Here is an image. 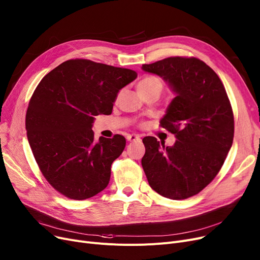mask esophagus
I'll return each mask as SVG.
<instances>
[{
	"mask_svg": "<svg viewBox=\"0 0 260 260\" xmlns=\"http://www.w3.org/2000/svg\"><path fill=\"white\" fill-rule=\"evenodd\" d=\"M127 140L129 142H140L141 138L139 137V135H137V134H129L128 137H127Z\"/></svg>",
	"mask_w": 260,
	"mask_h": 260,
	"instance_id": "obj_1",
	"label": "esophagus"
}]
</instances>
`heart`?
I'll return each instance as SVG.
<instances>
[{
  "mask_svg": "<svg viewBox=\"0 0 260 260\" xmlns=\"http://www.w3.org/2000/svg\"><path fill=\"white\" fill-rule=\"evenodd\" d=\"M164 82L159 77L155 75H148L144 77L138 84V90H145V91H149V90H156L160 92L163 90Z\"/></svg>",
  "mask_w": 260,
  "mask_h": 260,
  "instance_id": "1",
  "label": "heart"
}]
</instances>
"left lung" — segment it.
I'll return each mask as SVG.
<instances>
[{
	"mask_svg": "<svg viewBox=\"0 0 260 260\" xmlns=\"http://www.w3.org/2000/svg\"><path fill=\"white\" fill-rule=\"evenodd\" d=\"M142 70L168 83L176 97L160 119L172 146L146 137L142 166L150 187L172 200L200 192L217 176L234 139V114L223 83L198 58L169 57Z\"/></svg>",
	"mask_w": 260,
	"mask_h": 260,
	"instance_id": "obj_1",
	"label": "left lung"
}]
</instances>
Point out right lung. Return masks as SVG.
<instances>
[{
  "mask_svg": "<svg viewBox=\"0 0 260 260\" xmlns=\"http://www.w3.org/2000/svg\"><path fill=\"white\" fill-rule=\"evenodd\" d=\"M137 77L129 69L72 59L42 78L29 101L25 127L36 162L57 191L84 200L108 186L111 165L126 139L115 134L95 142L94 116L112 113L119 90Z\"/></svg>",
  "mask_w": 260,
  "mask_h": 260,
  "instance_id": "add662e5",
  "label": "right lung"
}]
</instances>
